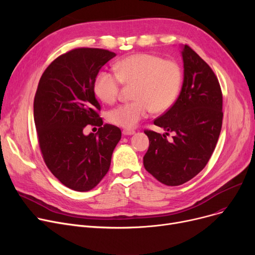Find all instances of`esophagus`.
<instances>
[{
    "mask_svg": "<svg viewBox=\"0 0 255 255\" xmlns=\"http://www.w3.org/2000/svg\"><path fill=\"white\" fill-rule=\"evenodd\" d=\"M135 133V131L134 130H131V129H124L123 130V134L124 135H132V134H134Z\"/></svg>",
    "mask_w": 255,
    "mask_h": 255,
    "instance_id": "34e87169",
    "label": "esophagus"
}]
</instances>
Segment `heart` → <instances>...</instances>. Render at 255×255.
<instances>
[{
  "mask_svg": "<svg viewBox=\"0 0 255 255\" xmlns=\"http://www.w3.org/2000/svg\"><path fill=\"white\" fill-rule=\"evenodd\" d=\"M116 72L102 71L95 80V93L105 103H114L122 85H134L133 100L107 113L114 125L131 129L148 118L152 111H166L177 99L182 85V70L177 62L152 53H136L119 61Z\"/></svg>",
  "mask_w": 255,
  "mask_h": 255,
  "instance_id": "heart-1",
  "label": "heart"
}]
</instances>
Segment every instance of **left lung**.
I'll use <instances>...</instances> for the list:
<instances>
[{
    "label": "left lung",
    "instance_id": "1",
    "mask_svg": "<svg viewBox=\"0 0 255 255\" xmlns=\"http://www.w3.org/2000/svg\"><path fill=\"white\" fill-rule=\"evenodd\" d=\"M184 82L178 99L154 120L166 132L144 130L150 145L143 166L167 186H179L202 171L211 158L222 127V92L211 67L188 45L182 50ZM171 131L174 136H166Z\"/></svg>",
    "mask_w": 255,
    "mask_h": 255
}]
</instances>
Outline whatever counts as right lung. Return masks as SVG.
I'll return each instance as SVG.
<instances>
[{
	"label": "right lung",
	"instance_id": "add662e5",
	"mask_svg": "<svg viewBox=\"0 0 255 255\" xmlns=\"http://www.w3.org/2000/svg\"><path fill=\"white\" fill-rule=\"evenodd\" d=\"M115 56L102 48L67 51L49 64L35 94L34 121L42 158L52 175L75 191L99 184L122 135L117 126L103 125L94 92L102 66ZM88 125L100 127L96 135L83 134Z\"/></svg>",
	"mask_w": 255,
	"mask_h": 255
}]
</instances>
